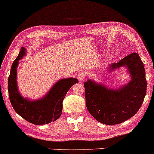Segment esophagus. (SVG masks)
<instances>
[{"mask_svg": "<svg viewBox=\"0 0 154 154\" xmlns=\"http://www.w3.org/2000/svg\"><path fill=\"white\" fill-rule=\"evenodd\" d=\"M85 77H86V74H85V73H84L83 71H81L77 74V78L80 81H83Z\"/></svg>", "mask_w": 154, "mask_h": 154, "instance_id": "obj_1", "label": "esophagus"}]
</instances>
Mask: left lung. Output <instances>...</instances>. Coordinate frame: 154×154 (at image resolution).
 <instances>
[{
    "label": "left lung",
    "mask_w": 154,
    "mask_h": 154,
    "mask_svg": "<svg viewBox=\"0 0 154 154\" xmlns=\"http://www.w3.org/2000/svg\"><path fill=\"white\" fill-rule=\"evenodd\" d=\"M122 66L127 67L132 80L119 90L109 89L91 80L84 83L88 111L97 121L106 125L120 124L134 116L146 94L145 69L138 54L128 55L111 65L110 69Z\"/></svg>",
    "instance_id": "left-lung-1"
}]
</instances>
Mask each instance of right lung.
<instances>
[{"mask_svg":"<svg viewBox=\"0 0 154 154\" xmlns=\"http://www.w3.org/2000/svg\"><path fill=\"white\" fill-rule=\"evenodd\" d=\"M25 48L20 51L13 61L8 80L10 101L13 109L28 122L35 125L46 124L58 119L63 109V100L69 89L78 83L75 78L61 79L54 85L46 96L38 100L24 99L18 93L16 83V68L19 60L25 55Z\"/></svg>","mask_w":154,"mask_h":154,"instance_id":"1","label":"right lung"}]
</instances>
